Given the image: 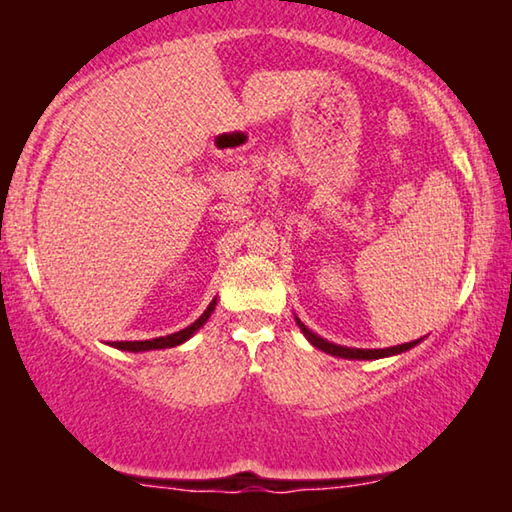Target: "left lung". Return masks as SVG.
<instances>
[{
  "mask_svg": "<svg viewBox=\"0 0 512 512\" xmlns=\"http://www.w3.org/2000/svg\"><path fill=\"white\" fill-rule=\"evenodd\" d=\"M296 323L300 327V332L307 336V341L314 345V348L323 350L327 354H332V357H341V359H384V357H393V354H402L406 350H411L418 345L422 339L418 341H411V343H402V345H393V348H384V350H361V348H343V345H336V343H329L325 339H320L318 334L311 332V329L302 323V320L296 316Z\"/></svg>",
  "mask_w": 512,
  "mask_h": 512,
  "instance_id": "1",
  "label": "left lung"
}]
</instances>
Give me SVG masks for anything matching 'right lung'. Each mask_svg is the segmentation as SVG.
<instances>
[{"label":"right lung","instance_id":"1","mask_svg":"<svg viewBox=\"0 0 512 512\" xmlns=\"http://www.w3.org/2000/svg\"><path fill=\"white\" fill-rule=\"evenodd\" d=\"M214 307H216V298L210 302V305H207V309L203 311L201 318L194 320V323L189 325V327L180 329V332H173V334H169V336H160V339H151V341H115V343H112V348L126 350V352H146V350L176 348V345L185 343L187 339H192V336L198 332V329H201V327L207 323V318L212 316Z\"/></svg>","mask_w":512,"mask_h":512}]
</instances>
